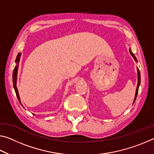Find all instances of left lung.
Segmentation results:
<instances>
[{"mask_svg":"<svg viewBox=\"0 0 154 154\" xmlns=\"http://www.w3.org/2000/svg\"><path fill=\"white\" fill-rule=\"evenodd\" d=\"M130 54L131 55V56L134 57V59L136 61H137L136 60V58L135 57V55H134L133 53H131V49H130ZM140 71H139V70L138 69V86L137 88H136V94H135V98H134V101H136V97H137V94H138V88L139 86H140Z\"/></svg>","mask_w":154,"mask_h":154,"instance_id":"8db88e82","label":"left lung"}]
</instances>
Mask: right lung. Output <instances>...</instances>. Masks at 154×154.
<instances>
[{"mask_svg":"<svg viewBox=\"0 0 154 154\" xmlns=\"http://www.w3.org/2000/svg\"><path fill=\"white\" fill-rule=\"evenodd\" d=\"M20 55H21V53H19L18 55H17L16 57V62L17 63V65L14 68V72H13V84H14V90H15V92H16V96H17V98H18L19 102L20 103V97H19V94H18V90H17V87H16V79H17V73H18V62L19 61H20ZM21 104V103H20Z\"/></svg>","mask_w":154,"mask_h":154,"instance_id":"right-lung-1","label":"right lung"}]
</instances>
